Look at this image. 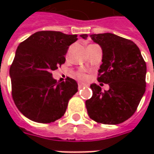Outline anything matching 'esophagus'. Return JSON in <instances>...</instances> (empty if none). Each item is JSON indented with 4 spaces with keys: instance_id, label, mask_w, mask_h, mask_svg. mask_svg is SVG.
Masks as SVG:
<instances>
[{
    "instance_id": "esophagus-1",
    "label": "esophagus",
    "mask_w": 154,
    "mask_h": 154,
    "mask_svg": "<svg viewBox=\"0 0 154 154\" xmlns=\"http://www.w3.org/2000/svg\"><path fill=\"white\" fill-rule=\"evenodd\" d=\"M78 85H79V89H81V88H82L83 86H86V84H85V83H81V82H80V83H79Z\"/></svg>"
}]
</instances>
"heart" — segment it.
I'll use <instances>...</instances> for the list:
<instances>
[{
  "label": "heart",
  "mask_w": 154,
  "mask_h": 154,
  "mask_svg": "<svg viewBox=\"0 0 154 154\" xmlns=\"http://www.w3.org/2000/svg\"><path fill=\"white\" fill-rule=\"evenodd\" d=\"M77 76L80 78V79H81V80H85V79H86V75H84V74H77Z\"/></svg>",
  "instance_id": "1"
}]
</instances>
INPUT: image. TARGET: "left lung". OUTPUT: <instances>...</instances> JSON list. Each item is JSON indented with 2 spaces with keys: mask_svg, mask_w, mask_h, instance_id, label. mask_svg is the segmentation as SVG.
Here are the masks:
<instances>
[{
  "mask_svg": "<svg viewBox=\"0 0 154 154\" xmlns=\"http://www.w3.org/2000/svg\"><path fill=\"white\" fill-rule=\"evenodd\" d=\"M87 39V34H81ZM103 52L98 69L99 82L109 85L108 91L91 85L92 98L86 101L92 120L103 124H119L133 115L146 91V65L133 41L112 33L89 35Z\"/></svg>",
  "mask_w": 154,
  "mask_h": 154,
  "instance_id": "8db88e82",
  "label": "left lung"
}]
</instances>
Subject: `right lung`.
Listing matches in <instances>:
<instances>
[{
  "label": "right lung",
  "instance_id": "right-lung-1",
  "mask_svg": "<svg viewBox=\"0 0 154 154\" xmlns=\"http://www.w3.org/2000/svg\"><path fill=\"white\" fill-rule=\"evenodd\" d=\"M76 35L42 31L30 36L17 48L9 75L15 105L28 119L49 123L64 115L68 100L78 92L71 78L57 82L51 71L63 64Z\"/></svg>",
  "mask_w": 154,
  "mask_h": 154
}]
</instances>
